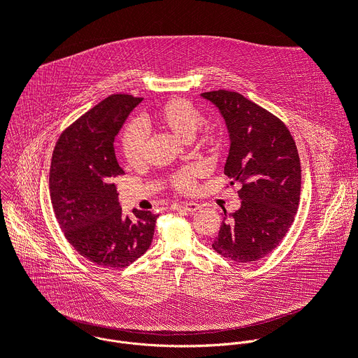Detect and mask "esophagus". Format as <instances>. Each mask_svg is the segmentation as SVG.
<instances>
[{"label": "esophagus", "mask_w": 358, "mask_h": 358, "mask_svg": "<svg viewBox=\"0 0 358 358\" xmlns=\"http://www.w3.org/2000/svg\"><path fill=\"white\" fill-rule=\"evenodd\" d=\"M177 209H182V210H187V212L194 213V212H196V210L201 209V205L196 203V202H184V203L178 205Z\"/></svg>", "instance_id": "34e87169"}]
</instances>
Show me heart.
Instances as JSON below:
<instances>
[{"mask_svg":"<svg viewBox=\"0 0 358 358\" xmlns=\"http://www.w3.org/2000/svg\"><path fill=\"white\" fill-rule=\"evenodd\" d=\"M202 113L189 100L174 97L150 113H143L139 117L141 127H156L167 131L180 139H189L202 122ZM222 132L216 127L205 125L201 128L196 142L206 149H213L220 143ZM122 153L129 166L138 167L145 160V134L132 124L122 135ZM201 171L196 167H187L171 176V184L181 192H191L195 188L196 178Z\"/></svg>","mask_w":358,"mask_h":358,"instance_id":"obj_1","label":"heart"}]
</instances>
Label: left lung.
<instances>
[{"label": "left lung", "mask_w": 358, "mask_h": 358, "mask_svg": "<svg viewBox=\"0 0 358 358\" xmlns=\"http://www.w3.org/2000/svg\"><path fill=\"white\" fill-rule=\"evenodd\" d=\"M222 113L230 134L224 174L243 187L241 208L224 212L212 248L237 264L271 254L289 231L299 209L301 164L285 122L271 111L230 90L202 93Z\"/></svg>", "instance_id": "8db88e82"}]
</instances>
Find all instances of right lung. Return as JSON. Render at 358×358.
I'll use <instances>...</instances> for the list:
<instances>
[{
    "instance_id": "obj_1",
    "label": "right lung",
    "mask_w": 358,
    "mask_h": 358,
    "mask_svg": "<svg viewBox=\"0 0 358 358\" xmlns=\"http://www.w3.org/2000/svg\"><path fill=\"white\" fill-rule=\"evenodd\" d=\"M143 99L111 94L59 135L51 156L50 198L55 219L73 250L92 264L121 269L152 244L159 215L134 209L122 215L114 178L124 174L114 139Z\"/></svg>"
}]
</instances>
